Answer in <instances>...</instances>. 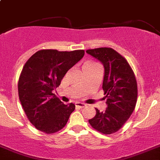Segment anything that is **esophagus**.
Here are the masks:
<instances>
[{"label":"esophagus","mask_w":160,"mask_h":160,"mask_svg":"<svg viewBox=\"0 0 160 160\" xmlns=\"http://www.w3.org/2000/svg\"><path fill=\"white\" fill-rule=\"evenodd\" d=\"M75 105H76V107L78 108H84L86 106L84 103H80V102H77V103H75Z\"/></svg>","instance_id":"34e87169"}]
</instances>
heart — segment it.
<instances>
[{"label":"heart","mask_w":160,"mask_h":160,"mask_svg":"<svg viewBox=\"0 0 160 160\" xmlns=\"http://www.w3.org/2000/svg\"><path fill=\"white\" fill-rule=\"evenodd\" d=\"M96 64V63L92 62V61H86L84 64H83V67H88V66H92V65H94Z\"/></svg>","instance_id":"heart-1"}]
</instances>
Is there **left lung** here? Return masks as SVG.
<instances>
[{
  "instance_id": "8db88e82",
  "label": "left lung",
  "mask_w": 160,
  "mask_h": 160,
  "mask_svg": "<svg viewBox=\"0 0 160 160\" xmlns=\"http://www.w3.org/2000/svg\"><path fill=\"white\" fill-rule=\"evenodd\" d=\"M86 52L103 64L104 77L103 90L107 108L100 112L88 122L98 132L105 135L121 128L136 108L138 90L136 77L126 59L111 48L88 49Z\"/></svg>"
}]
</instances>
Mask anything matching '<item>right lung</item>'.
Returning a JSON list of instances; mask_svg holds the SVG:
<instances>
[{
	"mask_svg": "<svg viewBox=\"0 0 160 160\" xmlns=\"http://www.w3.org/2000/svg\"><path fill=\"white\" fill-rule=\"evenodd\" d=\"M83 55L84 50L43 49L23 67L18 81L20 101L28 120L41 132L52 134L61 130L75 110L74 103L64 104L52 91Z\"/></svg>",
	"mask_w": 160,
	"mask_h": 160,
	"instance_id": "1",
	"label": "right lung"
}]
</instances>
